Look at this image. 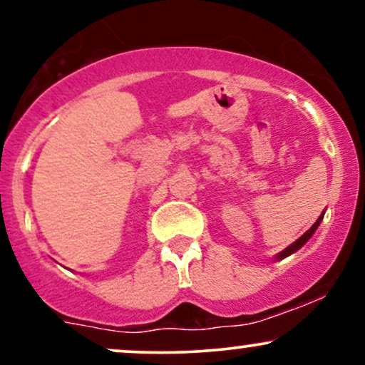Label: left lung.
Here are the masks:
<instances>
[{
  "instance_id": "1",
  "label": "left lung",
  "mask_w": 365,
  "mask_h": 365,
  "mask_svg": "<svg viewBox=\"0 0 365 365\" xmlns=\"http://www.w3.org/2000/svg\"><path fill=\"white\" fill-rule=\"evenodd\" d=\"M322 217H324V211H322V215H321L319 217H317V221H316V223H314V225L311 226V228H309V230H307V232H305V233H304V235H302V237H300V238H297V240H295V242H293V244H292V245H288V247H287V249H284V250H282V252H278V254H276V255H274V261H282V259H284V257H288V255H292L293 252H297V250H299V249H302V247H304V245H305V244H307V242H309V238H311V237L314 235V233H316L317 226H319V225H321Z\"/></svg>"
}]
</instances>
